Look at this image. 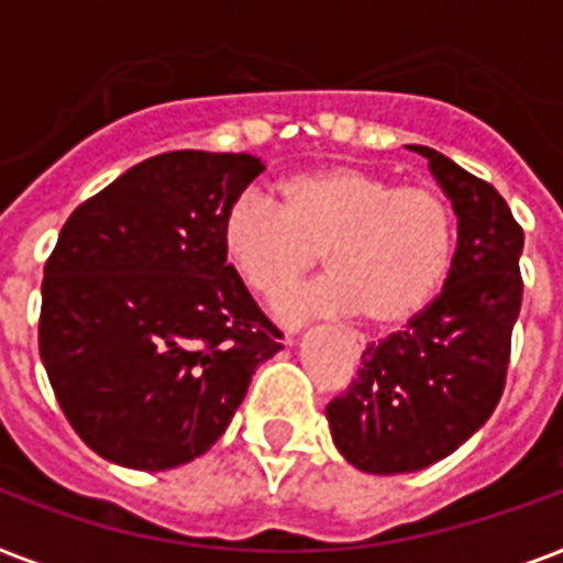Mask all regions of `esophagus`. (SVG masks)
<instances>
[{
    "mask_svg": "<svg viewBox=\"0 0 563 563\" xmlns=\"http://www.w3.org/2000/svg\"><path fill=\"white\" fill-rule=\"evenodd\" d=\"M353 347H356V351H362V339H356V335H353Z\"/></svg>",
    "mask_w": 563,
    "mask_h": 563,
    "instance_id": "1",
    "label": "esophagus"
}]
</instances>
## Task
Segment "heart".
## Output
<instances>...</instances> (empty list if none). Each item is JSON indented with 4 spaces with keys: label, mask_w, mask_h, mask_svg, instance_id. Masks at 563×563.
I'll return each mask as SVG.
<instances>
[{
    "label": "heart",
    "mask_w": 563,
    "mask_h": 563,
    "mask_svg": "<svg viewBox=\"0 0 563 563\" xmlns=\"http://www.w3.org/2000/svg\"><path fill=\"white\" fill-rule=\"evenodd\" d=\"M277 192L280 203L256 189L239 192L221 219V247L239 280L263 300L286 295L324 251L330 277L283 300V318L333 309L397 327L444 289L455 256V212L435 184L324 166L291 175Z\"/></svg>",
    "instance_id": "obj_1"
}]
</instances>
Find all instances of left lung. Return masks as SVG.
<instances>
[{
  "instance_id": "left-lung-1",
  "label": "left lung",
  "mask_w": 563,
  "mask_h": 563,
  "mask_svg": "<svg viewBox=\"0 0 563 563\" xmlns=\"http://www.w3.org/2000/svg\"><path fill=\"white\" fill-rule=\"evenodd\" d=\"M411 148L453 201L459 245L441 295L402 330L371 342L356 379L327 406L339 453L376 476L441 462L490 418L506 391L523 300V228L506 198L435 148Z\"/></svg>"
}]
</instances>
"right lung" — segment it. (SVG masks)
Masks as SVG:
<instances>
[{"instance_id":"1","label":"right lung","mask_w":563,"mask_h":563,"mask_svg":"<svg viewBox=\"0 0 563 563\" xmlns=\"http://www.w3.org/2000/svg\"><path fill=\"white\" fill-rule=\"evenodd\" d=\"M254 154L166 152L66 219L43 268L40 360L84 444L169 471L210 450L256 365L280 351L221 247Z\"/></svg>"}]
</instances>
